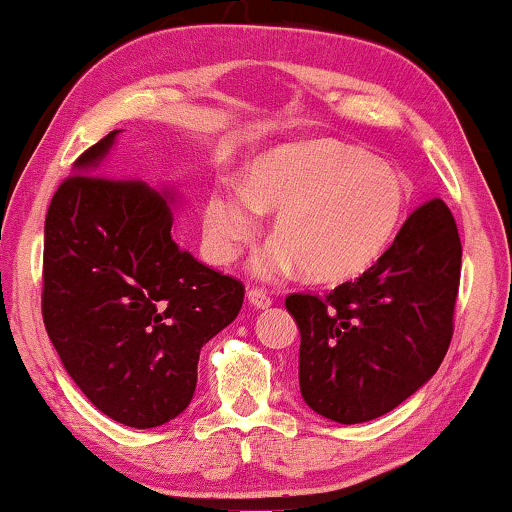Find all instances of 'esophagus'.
Instances as JSON below:
<instances>
[{
  "mask_svg": "<svg viewBox=\"0 0 512 512\" xmlns=\"http://www.w3.org/2000/svg\"><path fill=\"white\" fill-rule=\"evenodd\" d=\"M247 300H249L251 307H256V310H268V307L272 305L270 296L263 289H249L247 291Z\"/></svg>",
  "mask_w": 512,
  "mask_h": 512,
  "instance_id": "esophagus-1",
  "label": "esophagus"
}]
</instances>
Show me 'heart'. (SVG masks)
Returning <instances> with one entry per match:
<instances>
[{
	"mask_svg": "<svg viewBox=\"0 0 512 512\" xmlns=\"http://www.w3.org/2000/svg\"><path fill=\"white\" fill-rule=\"evenodd\" d=\"M405 184L391 167L328 139L293 142L247 165L242 188H216L205 202V244L230 263L254 240L261 214H275L272 240L251 270L279 279L303 268L319 284L366 272L401 226Z\"/></svg>",
	"mask_w": 512,
	"mask_h": 512,
	"instance_id": "1",
	"label": "heart"
}]
</instances>
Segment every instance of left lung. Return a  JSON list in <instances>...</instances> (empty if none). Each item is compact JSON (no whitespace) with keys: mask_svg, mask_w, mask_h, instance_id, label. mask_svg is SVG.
Wrapping results in <instances>:
<instances>
[{"mask_svg":"<svg viewBox=\"0 0 512 512\" xmlns=\"http://www.w3.org/2000/svg\"><path fill=\"white\" fill-rule=\"evenodd\" d=\"M459 275L457 223L436 198L356 282L326 298H286L300 331L303 401L333 422L361 424L422 389L450 347Z\"/></svg>","mask_w":512,"mask_h":512,"instance_id":"left-lung-1","label":"left lung"}]
</instances>
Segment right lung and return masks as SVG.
Wrapping results in <instances>:
<instances>
[{"label": "right lung", "mask_w": 512, "mask_h": 512, "mask_svg": "<svg viewBox=\"0 0 512 512\" xmlns=\"http://www.w3.org/2000/svg\"><path fill=\"white\" fill-rule=\"evenodd\" d=\"M121 130L74 163L44 226V324L67 375L104 415L153 429L181 415L202 345L240 312L244 286L172 237V186L111 179Z\"/></svg>", "instance_id": "1"}]
</instances>
